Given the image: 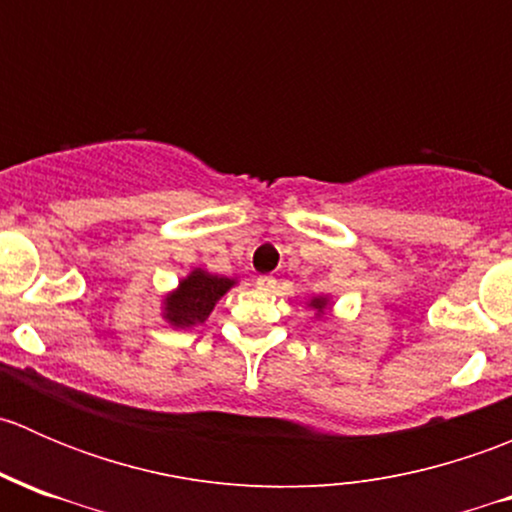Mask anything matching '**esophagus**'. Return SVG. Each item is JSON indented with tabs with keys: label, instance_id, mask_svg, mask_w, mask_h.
<instances>
[{
	"label": "esophagus",
	"instance_id": "1",
	"mask_svg": "<svg viewBox=\"0 0 512 512\" xmlns=\"http://www.w3.org/2000/svg\"><path fill=\"white\" fill-rule=\"evenodd\" d=\"M255 285H257V289H265V292H270V289H275L277 280H275V277H270V275H262V277H257Z\"/></svg>",
	"mask_w": 512,
	"mask_h": 512
}]
</instances>
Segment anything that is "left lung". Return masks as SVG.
<instances>
[{"mask_svg": "<svg viewBox=\"0 0 512 512\" xmlns=\"http://www.w3.org/2000/svg\"><path fill=\"white\" fill-rule=\"evenodd\" d=\"M307 307L312 309L314 317L324 319V317H327V314H332L334 302H332V297H329V294H317V297L307 299Z\"/></svg>", "mask_w": 512, "mask_h": 512, "instance_id": "left-lung-1", "label": "left lung"}]
</instances>
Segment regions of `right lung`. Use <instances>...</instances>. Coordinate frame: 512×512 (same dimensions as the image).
I'll return each mask as SVG.
<instances>
[{"mask_svg": "<svg viewBox=\"0 0 512 512\" xmlns=\"http://www.w3.org/2000/svg\"><path fill=\"white\" fill-rule=\"evenodd\" d=\"M235 285L237 277L213 275L205 267H193L183 280H178V287L160 297V317L175 329L198 327Z\"/></svg>", "mask_w": 512, "mask_h": 512, "instance_id": "obj_1", "label": "right lung"}]
</instances>
